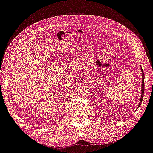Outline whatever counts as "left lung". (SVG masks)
I'll return each mask as SVG.
<instances>
[{
	"label": "left lung",
	"mask_w": 153,
	"mask_h": 153,
	"mask_svg": "<svg viewBox=\"0 0 153 153\" xmlns=\"http://www.w3.org/2000/svg\"><path fill=\"white\" fill-rule=\"evenodd\" d=\"M140 69H141V72H142V85H141V95H140V100L139 102V105L138 106L137 108L139 107L140 106L141 103H142L143 99V97H144V93H145V74H144V72L142 67L140 66Z\"/></svg>",
	"instance_id": "8db88e82"
}]
</instances>
